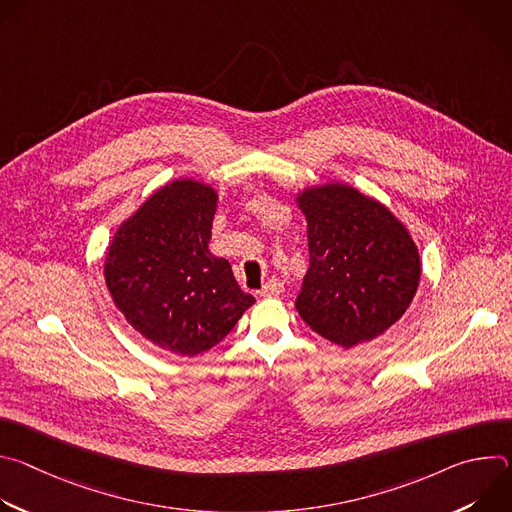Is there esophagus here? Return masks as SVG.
I'll use <instances>...</instances> for the list:
<instances>
[{"mask_svg": "<svg viewBox=\"0 0 512 512\" xmlns=\"http://www.w3.org/2000/svg\"><path fill=\"white\" fill-rule=\"evenodd\" d=\"M261 296H267V298H271V296H279V294H283V283L279 281V279H275V277H271L265 285H263V289L259 291Z\"/></svg>", "mask_w": 512, "mask_h": 512, "instance_id": "esophagus-1", "label": "esophagus"}]
</instances>
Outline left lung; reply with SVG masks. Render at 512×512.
Listing matches in <instances>:
<instances>
[{
    "instance_id": "8db88e82",
    "label": "left lung",
    "mask_w": 512,
    "mask_h": 512,
    "mask_svg": "<svg viewBox=\"0 0 512 512\" xmlns=\"http://www.w3.org/2000/svg\"><path fill=\"white\" fill-rule=\"evenodd\" d=\"M310 269L296 308L340 346L373 340L409 308L421 263L407 229L377 200L344 184L304 190Z\"/></svg>"
}]
</instances>
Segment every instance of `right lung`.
<instances>
[{
	"instance_id": "1",
	"label": "right lung",
	"mask_w": 512,
	"mask_h": 512,
	"mask_svg": "<svg viewBox=\"0 0 512 512\" xmlns=\"http://www.w3.org/2000/svg\"><path fill=\"white\" fill-rule=\"evenodd\" d=\"M216 194L194 180L160 188L115 233L105 281L125 320L182 356L221 342L255 302L208 251Z\"/></svg>"
}]
</instances>
